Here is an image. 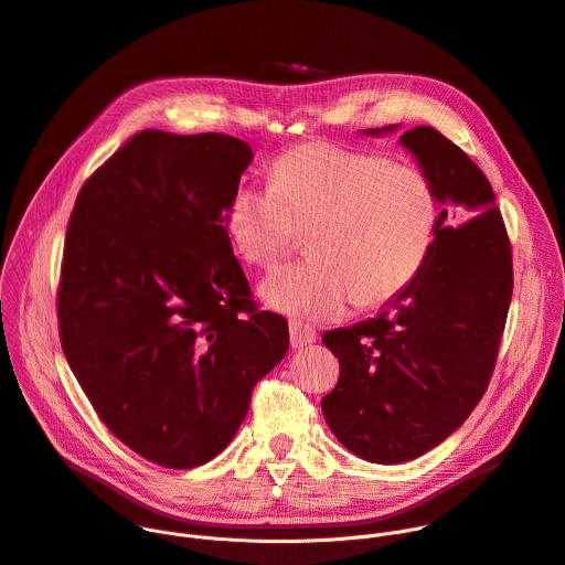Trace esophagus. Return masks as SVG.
Masks as SVG:
<instances>
[{
	"label": "esophagus",
	"mask_w": 565,
	"mask_h": 565,
	"mask_svg": "<svg viewBox=\"0 0 565 565\" xmlns=\"http://www.w3.org/2000/svg\"><path fill=\"white\" fill-rule=\"evenodd\" d=\"M315 341H317V332L310 326H302V323H296V321L289 323V343H291L294 351L308 349V345L315 343Z\"/></svg>",
	"instance_id": "1"
}]
</instances>
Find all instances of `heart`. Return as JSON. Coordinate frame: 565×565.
<instances>
[{
    "label": "heart",
    "instance_id": "heart-1",
    "mask_svg": "<svg viewBox=\"0 0 565 565\" xmlns=\"http://www.w3.org/2000/svg\"><path fill=\"white\" fill-rule=\"evenodd\" d=\"M441 199L409 162L330 142H306L271 164L269 185L235 188L226 231L250 265L274 267L308 231L306 263L259 285L269 308L308 321L377 308L423 271L439 231Z\"/></svg>",
    "mask_w": 565,
    "mask_h": 565
}]
</instances>
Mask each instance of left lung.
Masks as SVG:
<instances>
[{
  "label": "left lung",
  "mask_w": 565,
  "mask_h": 565,
  "mask_svg": "<svg viewBox=\"0 0 565 565\" xmlns=\"http://www.w3.org/2000/svg\"><path fill=\"white\" fill-rule=\"evenodd\" d=\"M401 145L441 199L437 239L418 278L375 319L323 334L339 360L321 401L326 423L373 463L412 461L463 425L489 386L513 291L507 228L482 169L431 126Z\"/></svg>",
  "instance_id": "1"
}]
</instances>
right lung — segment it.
<instances>
[{
    "mask_svg": "<svg viewBox=\"0 0 565 565\" xmlns=\"http://www.w3.org/2000/svg\"><path fill=\"white\" fill-rule=\"evenodd\" d=\"M253 151L224 134L142 131L81 188L58 287L61 345L115 437L164 468L220 455L287 353L226 231Z\"/></svg>",
    "mask_w": 565,
    "mask_h": 565,
    "instance_id": "right-lung-1",
    "label": "right lung"
}]
</instances>
